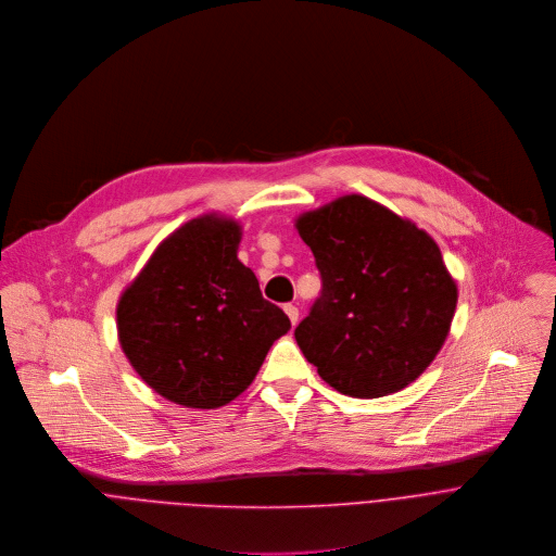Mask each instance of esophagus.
<instances>
[{"label": "esophagus", "instance_id": "obj_1", "mask_svg": "<svg viewBox=\"0 0 556 556\" xmlns=\"http://www.w3.org/2000/svg\"><path fill=\"white\" fill-rule=\"evenodd\" d=\"M285 313L289 315V319H291V324L295 326L298 324V319H300V308L295 306V304H285Z\"/></svg>", "mask_w": 556, "mask_h": 556}]
</instances>
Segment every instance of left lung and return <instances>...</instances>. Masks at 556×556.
Listing matches in <instances>:
<instances>
[{"instance_id":"1","label":"left lung","mask_w":556,"mask_h":556,"mask_svg":"<svg viewBox=\"0 0 556 556\" xmlns=\"http://www.w3.org/2000/svg\"><path fill=\"white\" fill-rule=\"evenodd\" d=\"M321 295L295 342L342 394L377 399L416 381L445 344L458 287L435 241L386 205L346 194L295 218Z\"/></svg>"}]
</instances>
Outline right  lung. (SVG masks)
I'll use <instances>...</instances> for the list:
<instances>
[{
	"label": "right lung",
	"instance_id": "1",
	"mask_svg": "<svg viewBox=\"0 0 556 556\" xmlns=\"http://www.w3.org/2000/svg\"><path fill=\"white\" fill-rule=\"evenodd\" d=\"M239 220L197 216L166 237L116 308L134 370L164 399L194 409L235 401L291 328L237 252Z\"/></svg>",
	"mask_w": 556,
	"mask_h": 556
}]
</instances>
